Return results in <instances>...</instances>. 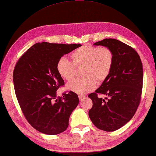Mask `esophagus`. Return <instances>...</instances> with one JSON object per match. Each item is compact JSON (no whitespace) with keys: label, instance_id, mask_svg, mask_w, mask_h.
Returning <instances> with one entry per match:
<instances>
[{"label":"esophagus","instance_id":"obj_1","mask_svg":"<svg viewBox=\"0 0 156 156\" xmlns=\"http://www.w3.org/2000/svg\"><path fill=\"white\" fill-rule=\"evenodd\" d=\"M78 97H79V99H80V100L82 101L83 99L85 98H86V96H84V95H79V96H78Z\"/></svg>","mask_w":156,"mask_h":156}]
</instances>
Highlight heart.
I'll use <instances>...</instances> for the list:
<instances>
[{"mask_svg": "<svg viewBox=\"0 0 156 156\" xmlns=\"http://www.w3.org/2000/svg\"><path fill=\"white\" fill-rule=\"evenodd\" d=\"M71 62L62 57L56 63L60 76L67 81L74 78L75 67L84 66L82 76L85 78L74 80L67 84L72 92L84 94L93 91L97 83L101 84L109 76L114 64V54L108 47L91 45L76 49L70 55Z\"/></svg>", "mask_w": 156, "mask_h": 156, "instance_id": "1", "label": "heart"}]
</instances>
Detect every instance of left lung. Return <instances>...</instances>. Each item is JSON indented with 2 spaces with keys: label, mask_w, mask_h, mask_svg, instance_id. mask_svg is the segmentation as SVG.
I'll use <instances>...</instances> for the list:
<instances>
[{
  "label": "left lung",
  "mask_w": 156,
  "mask_h": 156,
  "mask_svg": "<svg viewBox=\"0 0 156 156\" xmlns=\"http://www.w3.org/2000/svg\"><path fill=\"white\" fill-rule=\"evenodd\" d=\"M113 52L114 64L109 76L88 97L92 108L88 115L96 127L113 132L124 126L134 115L140 102L143 66L136 50L116 39L106 38L94 44ZM98 93L106 95V101Z\"/></svg>",
  "instance_id": "obj_1"
}]
</instances>
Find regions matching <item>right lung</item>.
<instances>
[{"mask_svg":"<svg viewBox=\"0 0 156 156\" xmlns=\"http://www.w3.org/2000/svg\"><path fill=\"white\" fill-rule=\"evenodd\" d=\"M81 44L36 43L17 62L13 72L14 90L21 110L32 127L48 135L65 131L72 112L77 107L76 94L58 98L64 84L56 70L58 60Z\"/></svg>","mask_w":156,"mask_h":156,"instance_id":"add662e5","label":"right lung"}]
</instances>
